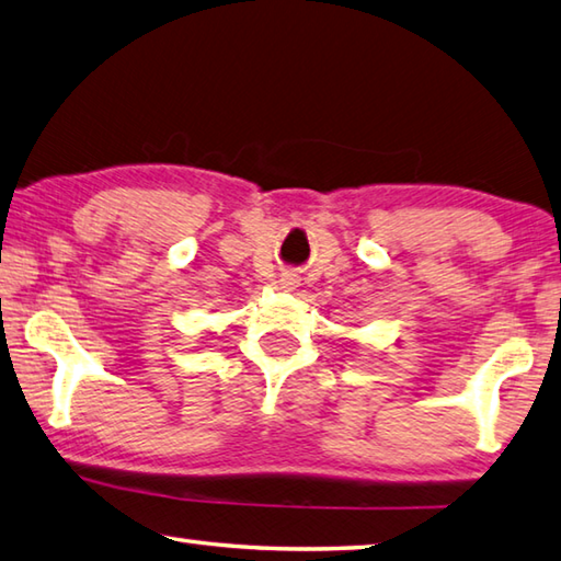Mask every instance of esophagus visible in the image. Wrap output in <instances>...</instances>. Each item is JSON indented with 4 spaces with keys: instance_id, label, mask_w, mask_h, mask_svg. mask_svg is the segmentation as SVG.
I'll use <instances>...</instances> for the list:
<instances>
[{
    "instance_id": "1",
    "label": "esophagus",
    "mask_w": 561,
    "mask_h": 561,
    "mask_svg": "<svg viewBox=\"0 0 561 561\" xmlns=\"http://www.w3.org/2000/svg\"><path fill=\"white\" fill-rule=\"evenodd\" d=\"M284 282H287V284H291V282H289V279H284Z\"/></svg>"
}]
</instances>
